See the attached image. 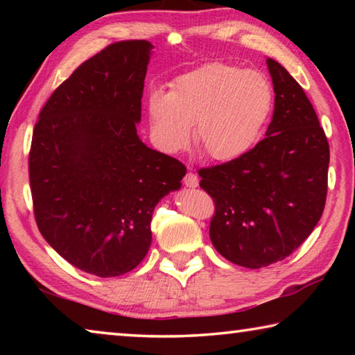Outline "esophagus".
<instances>
[{"label": "esophagus", "mask_w": 355, "mask_h": 355, "mask_svg": "<svg viewBox=\"0 0 355 355\" xmlns=\"http://www.w3.org/2000/svg\"><path fill=\"white\" fill-rule=\"evenodd\" d=\"M183 183L184 186H188V188H197V186H199V178H197L194 172H188L184 175Z\"/></svg>", "instance_id": "obj_1"}]
</instances>
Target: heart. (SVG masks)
<instances>
[{
	"label": "heart",
	"mask_w": 355,
	"mask_h": 355,
	"mask_svg": "<svg viewBox=\"0 0 355 355\" xmlns=\"http://www.w3.org/2000/svg\"><path fill=\"white\" fill-rule=\"evenodd\" d=\"M274 107L271 83L260 71L224 62L205 64L177 76L171 91L147 98L150 135L156 147L178 153L194 141L208 158L228 163L261 139Z\"/></svg>",
	"instance_id": "b5f03b06"
}]
</instances>
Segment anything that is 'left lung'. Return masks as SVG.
Returning <instances> with one entry per match:
<instances>
[{
    "mask_svg": "<svg viewBox=\"0 0 355 355\" xmlns=\"http://www.w3.org/2000/svg\"><path fill=\"white\" fill-rule=\"evenodd\" d=\"M275 101L266 137L243 158L200 169L216 202L209 238L219 254L258 269L291 255L326 205L329 142L299 83L266 59Z\"/></svg>",
    "mask_w": 355,
    "mask_h": 355,
    "instance_id": "obj_1",
    "label": "left lung"
}]
</instances>
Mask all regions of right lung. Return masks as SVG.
<instances>
[{
  "label": "right lung",
  "instance_id": "1",
  "mask_svg": "<svg viewBox=\"0 0 355 355\" xmlns=\"http://www.w3.org/2000/svg\"><path fill=\"white\" fill-rule=\"evenodd\" d=\"M153 45L122 40L83 62L34 127L29 182L45 241L98 277L135 269L152 244L153 209L186 167L137 136Z\"/></svg>",
  "mask_w": 355,
  "mask_h": 355
}]
</instances>
